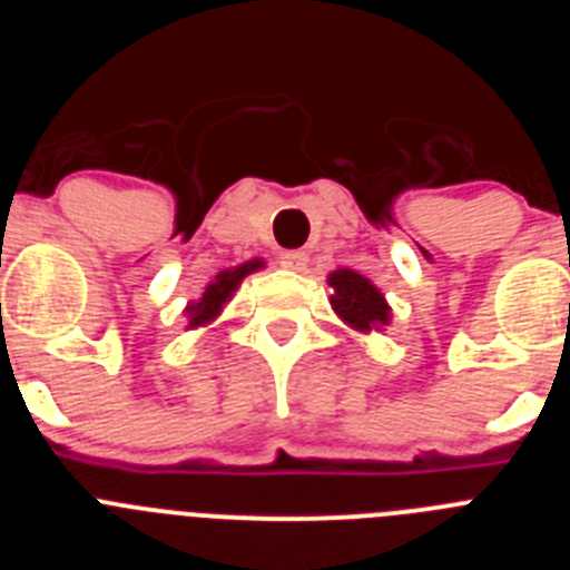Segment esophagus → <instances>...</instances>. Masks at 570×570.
<instances>
[{
	"mask_svg": "<svg viewBox=\"0 0 570 570\" xmlns=\"http://www.w3.org/2000/svg\"><path fill=\"white\" fill-rule=\"evenodd\" d=\"M279 265L288 271H305V265H308V254H305V250H282Z\"/></svg>",
	"mask_w": 570,
	"mask_h": 570,
	"instance_id": "esophagus-1",
	"label": "esophagus"
}]
</instances>
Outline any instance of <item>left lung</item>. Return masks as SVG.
Masks as SVG:
<instances>
[{
    "instance_id": "1",
    "label": "left lung",
    "mask_w": 570,
    "mask_h": 570,
    "mask_svg": "<svg viewBox=\"0 0 570 570\" xmlns=\"http://www.w3.org/2000/svg\"><path fill=\"white\" fill-rule=\"evenodd\" d=\"M328 285L334 288L331 308L347 328L371 334V331H385L394 320L385 294L367 276L351 268H336L328 274Z\"/></svg>"
}]
</instances>
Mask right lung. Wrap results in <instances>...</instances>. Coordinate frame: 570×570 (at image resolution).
<instances>
[{
	"label": "right lung",
	"mask_w": 570,
	"mask_h": 570,
	"mask_svg": "<svg viewBox=\"0 0 570 570\" xmlns=\"http://www.w3.org/2000/svg\"><path fill=\"white\" fill-rule=\"evenodd\" d=\"M259 268H265V262L248 259V262H242V265H236V268L219 271V274H216L214 279L205 285L203 296H199V299H194V302H188V308H185V316H188V331L190 328H205V325H210L216 316L223 314L225 305L234 299L236 288L242 285V279H245L248 274H254V271H259Z\"/></svg>",
	"instance_id": "right-lung-1"
}]
</instances>
